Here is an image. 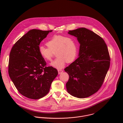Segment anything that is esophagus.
Wrapping results in <instances>:
<instances>
[{
	"instance_id": "esophagus-1",
	"label": "esophagus",
	"mask_w": 123,
	"mask_h": 123,
	"mask_svg": "<svg viewBox=\"0 0 123 123\" xmlns=\"http://www.w3.org/2000/svg\"><path fill=\"white\" fill-rule=\"evenodd\" d=\"M58 74H61L63 72V70H58Z\"/></svg>"
}]
</instances>
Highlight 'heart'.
Masks as SVG:
<instances>
[{
	"label": "heart",
	"mask_w": 123,
	"mask_h": 123,
	"mask_svg": "<svg viewBox=\"0 0 123 123\" xmlns=\"http://www.w3.org/2000/svg\"><path fill=\"white\" fill-rule=\"evenodd\" d=\"M46 44L48 48L43 46L39 47L40 55L45 61L51 62L55 52L57 57L51 65L57 69H62L66 62H73L78 53L77 42L72 36L54 35Z\"/></svg>",
	"instance_id": "obj_1"
}]
</instances>
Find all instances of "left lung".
<instances>
[{
	"mask_svg": "<svg viewBox=\"0 0 123 123\" xmlns=\"http://www.w3.org/2000/svg\"><path fill=\"white\" fill-rule=\"evenodd\" d=\"M80 44L79 57L64 70L69 75L68 92L85 98L97 92L103 83L109 68L110 57L104 40L86 28L69 31Z\"/></svg>",
	"mask_w": 123,
	"mask_h": 123,
	"instance_id": "left-lung-1",
	"label": "left lung"
}]
</instances>
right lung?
Returning a JSON list of instances; mask_svg holds the SVG:
<instances>
[{"label":"right lung","mask_w":123,"mask_h":123,"mask_svg":"<svg viewBox=\"0 0 123 123\" xmlns=\"http://www.w3.org/2000/svg\"><path fill=\"white\" fill-rule=\"evenodd\" d=\"M52 31H29L15 43L10 53L9 77L19 92L29 98L45 96L58 74L55 68L46 66L39 52L40 43Z\"/></svg>","instance_id":"right-lung-1"}]
</instances>
